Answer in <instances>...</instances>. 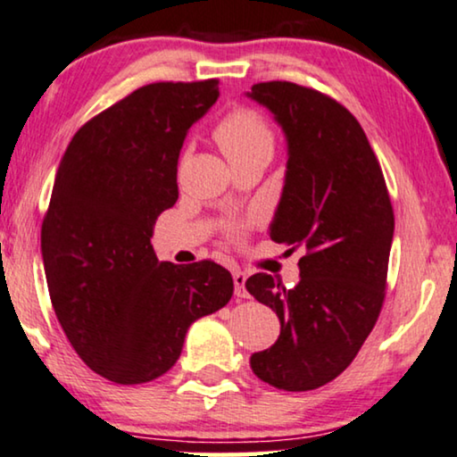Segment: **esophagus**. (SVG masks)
<instances>
[{"label":"esophagus","mask_w":457,"mask_h":457,"mask_svg":"<svg viewBox=\"0 0 457 457\" xmlns=\"http://www.w3.org/2000/svg\"><path fill=\"white\" fill-rule=\"evenodd\" d=\"M231 278H234V292H236L237 298H248L246 273H244V271H234V273H231Z\"/></svg>","instance_id":"esophagus-1"}]
</instances>
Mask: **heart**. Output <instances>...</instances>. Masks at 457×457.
I'll use <instances>...</instances> for the list:
<instances>
[{
  "label": "heart",
  "mask_w": 457,
  "mask_h": 457,
  "mask_svg": "<svg viewBox=\"0 0 457 457\" xmlns=\"http://www.w3.org/2000/svg\"><path fill=\"white\" fill-rule=\"evenodd\" d=\"M213 138L228 162L237 163L254 155L271 157L275 132L265 113L254 107L237 105L217 121ZM229 234L242 236V226H231Z\"/></svg>",
  "instance_id": "obj_1"
}]
</instances>
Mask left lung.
I'll list each match as a JSON object with an SVG mask.
<instances>
[{
	"label": "left lung",
	"mask_w": 457,
	"mask_h": 457,
	"mask_svg": "<svg viewBox=\"0 0 457 457\" xmlns=\"http://www.w3.org/2000/svg\"><path fill=\"white\" fill-rule=\"evenodd\" d=\"M248 97L271 109L287 138L271 240L306 250L292 290L267 273L246 279L281 323L278 342L250 366L273 387L311 391L348 369L381 314L394 207L375 151L342 103L287 80L253 85Z\"/></svg>",
	"instance_id": "1"
}]
</instances>
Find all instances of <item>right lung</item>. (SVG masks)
<instances>
[{
    "label": "right lung",
    "instance_id": "add662e5",
    "mask_svg": "<svg viewBox=\"0 0 457 457\" xmlns=\"http://www.w3.org/2000/svg\"><path fill=\"white\" fill-rule=\"evenodd\" d=\"M217 97V79L145 85L88 120L62 157L41 226L45 278L68 342L107 381L162 377L188 327L234 294L215 261L173 265L151 246L178 201L186 132Z\"/></svg>",
    "mask_w": 457,
    "mask_h": 457
}]
</instances>
